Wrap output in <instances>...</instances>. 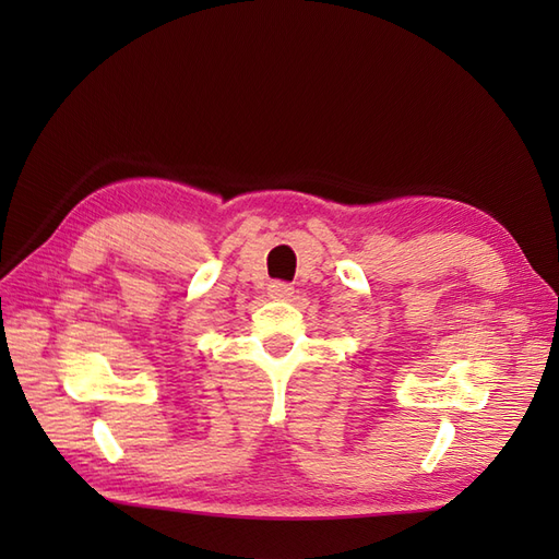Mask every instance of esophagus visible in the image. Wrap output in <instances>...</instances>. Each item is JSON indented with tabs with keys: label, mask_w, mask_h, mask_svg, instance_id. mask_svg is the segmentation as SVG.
I'll return each mask as SVG.
<instances>
[{
	"label": "esophagus",
	"mask_w": 559,
	"mask_h": 559,
	"mask_svg": "<svg viewBox=\"0 0 559 559\" xmlns=\"http://www.w3.org/2000/svg\"><path fill=\"white\" fill-rule=\"evenodd\" d=\"M267 294H270V298L286 300V298H292V294H294V286H292V284H286V282H273V284H270Z\"/></svg>",
	"instance_id": "34e87169"
}]
</instances>
